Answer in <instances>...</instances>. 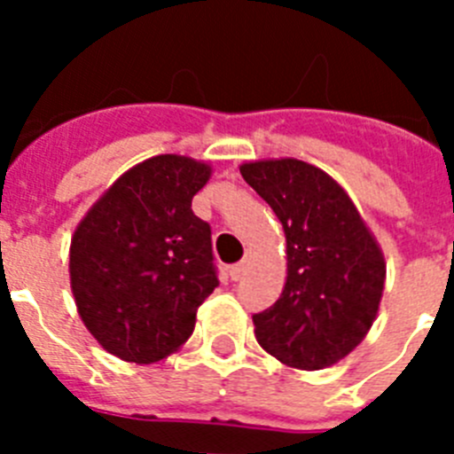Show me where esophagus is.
Wrapping results in <instances>:
<instances>
[{
    "label": "esophagus",
    "instance_id": "esophagus-1",
    "mask_svg": "<svg viewBox=\"0 0 454 454\" xmlns=\"http://www.w3.org/2000/svg\"><path fill=\"white\" fill-rule=\"evenodd\" d=\"M247 272V266L243 262L240 263H234V266H230V277L234 279V282H239V279H243V275Z\"/></svg>",
    "mask_w": 454,
    "mask_h": 454
}]
</instances>
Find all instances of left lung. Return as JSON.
Here are the masks:
<instances>
[{
    "label": "left lung",
    "instance_id": "left-lung-1",
    "mask_svg": "<svg viewBox=\"0 0 454 454\" xmlns=\"http://www.w3.org/2000/svg\"><path fill=\"white\" fill-rule=\"evenodd\" d=\"M240 175L286 234L288 275L254 336L275 359L320 371L350 355L371 330L384 291V256L346 191L298 159L254 161Z\"/></svg>",
    "mask_w": 454,
    "mask_h": 454
}]
</instances>
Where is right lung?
<instances>
[{"instance_id": "obj_1", "label": "right lung", "mask_w": 454, "mask_h": 454, "mask_svg": "<svg viewBox=\"0 0 454 454\" xmlns=\"http://www.w3.org/2000/svg\"><path fill=\"white\" fill-rule=\"evenodd\" d=\"M207 163L161 154L104 192L70 246L79 316L99 346L124 362H159L188 340L218 286L211 227L192 214Z\"/></svg>"}]
</instances>
